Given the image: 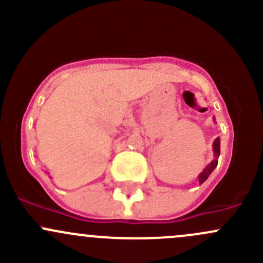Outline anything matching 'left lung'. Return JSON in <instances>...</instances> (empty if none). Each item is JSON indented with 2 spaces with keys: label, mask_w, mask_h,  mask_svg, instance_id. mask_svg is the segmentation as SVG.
<instances>
[{
  "label": "left lung",
  "mask_w": 263,
  "mask_h": 263,
  "mask_svg": "<svg viewBox=\"0 0 263 263\" xmlns=\"http://www.w3.org/2000/svg\"><path fill=\"white\" fill-rule=\"evenodd\" d=\"M214 121H215V118H214ZM213 151H214V160L211 161V163L209 164V165L206 166V168L203 169L200 174H198V182H200V184H202V183L209 178V176L213 173L214 169L216 168L217 159H219V156H220V139L219 137H216V139H215V141L213 144Z\"/></svg>",
  "instance_id": "left-lung-1"
}]
</instances>
